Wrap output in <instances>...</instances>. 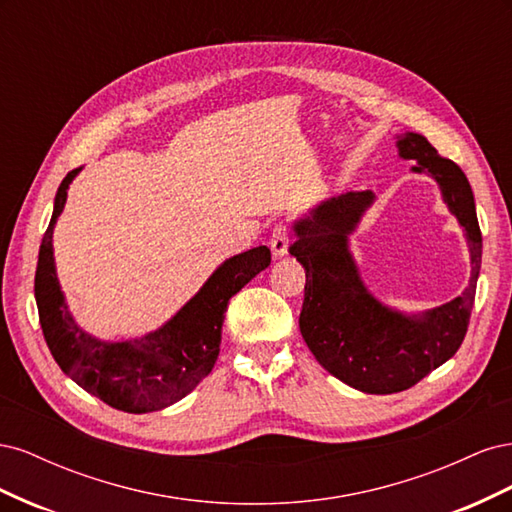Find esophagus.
Instances as JSON below:
<instances>
[{"label":"esophagus","mask_w":512,"mask_h":512,"mask_svg":"<svg viewBox=\"0 0 512 512\" xmlns=\"http://www.w3.org/2000/svg\"><path fill=\"white\" fill-rule=\"evenodd\" d=\"M271 250L273 254L280 258V256H286L288 254V247H290V230L286 224H277L271 232Z\"/></svg>","instance_id":"esophagus-1"}]
</instances>
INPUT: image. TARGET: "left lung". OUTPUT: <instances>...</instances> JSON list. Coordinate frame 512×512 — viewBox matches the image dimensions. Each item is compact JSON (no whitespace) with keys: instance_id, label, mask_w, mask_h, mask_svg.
Here are the masks:
<instances>
[{"instance_id":"left-lung-1","label":"left lung","mask_w":512,"mask_h":512,"mask_svg":"<svg viewBox=\"0 0 512 512\" xmlns=\"http://www.w3.org/2000/svg\"><path fill=\"white\" fill-rule=\"evenodd\" d=\"M397 149L404 160H416L414 173L438 181L444 203L466 230L472 275L461 297L418 316L401 314L374 299L348 250V235L374 200L369 190L324 200L309 218L294 222L297 239L288 247L307 277L299 316L307 348L329 374L371 395L410 389L459 350L483 256L474 194L463 170L416 132L397 136Z\"/></svg>"}]
</instances>
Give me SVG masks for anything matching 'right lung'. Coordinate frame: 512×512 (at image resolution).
<instances>
[{
    "mask_svg": "<svg viewBox=\"0 0 512 512\" xmlns=\"http://www.w3.org/2000/svg\"><path fill=\"white\" fill-rule=\"evenodd\" d=\"M79 170H70L59 185L38 254L34 290L46 346L66 376L111 408L145 414L173 406L211 374L228 301L271 265V250L258 245L228 258L158 331L130 342H102L76 327L55 273L53 228Z\"/></svg>",
    "mask_w": 512,
    "mask_h": 512,
    "instance_id": "right-lung-1",
    "label": "right lung"
}]
</instances>
